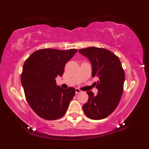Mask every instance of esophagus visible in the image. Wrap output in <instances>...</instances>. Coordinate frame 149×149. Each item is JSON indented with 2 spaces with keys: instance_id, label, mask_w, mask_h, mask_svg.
<instances>
[{
  "instance_id": "1",
  "label": "esophagus",
  "mask_w": 149,
  "mask_h": 149,
  "mask_svg": "<svg viewBox=\"0 0 149 149\" xmlns=\"http://www.w3.org/2000/svg\"><path fill=\"white\" fill-rule=\"evenodd\" d=\"M81 91L79 88L75 89V93H81Z\"/></svg>"
}]
</instances>
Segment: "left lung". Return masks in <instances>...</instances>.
Returning a JSON list of instances; mask_svg holds the SVG:
<instances>
[{
    "label": "left lung",
    "mask_w": 149,
    "mask_h": 149,
    "mask_svg": "<svg viewBox=\"0 0 149 149\" xmlns=\"http://www.w3.org/2000/svg\"><path fill=\"white\" fill-rule=\"evenodd\" d=\"M79 52L90 61L92 77L99 79L97 94L87 91L89 100L83 106V111L91 119H104L115 111L123 93L125 72L121 63L113 52L103 48L90 47Z\"/></svg>",
    "instance_id": "obj_1"
}]
</instances>
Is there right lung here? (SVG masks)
Wrapping results in <instances>:
<instances>
[{
    "label": "right lung",
    "instance_id": "obj_1",
    "mask_svg": "<svg viewBox=\"0 0 149 149\" xmlns=\"http://www.w3.org/2000/svg\"><path fill=\"white\" fill-rule=\"evenodd\" d=\"M77 49H42L30 55L24 62L21 82L26 100L42 119L56 120L63 117L75 94L74 87L57 86L56 79L62 76L64 66Z\"/></svg>",
    "mask_w": 149,
    "mask_h": 149
}]
</instances>
